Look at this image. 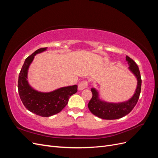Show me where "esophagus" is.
I'll list each match as a JSON object with an SVG mask.
<instances>
[{
    "label": "esophagus",
    "instance_id": "1",
    "mask_svg": "<svg viewBox=\"0 0 158 158\" xmlns=\"http://www.w3.org/2000/svg\"><path fill=\"white\" fill-rule=\"evenodd\" d=\"M88 87V82L87 81L85 80H83V81H81L80 82H79L78 85V88L79 90H83L84 89Z\"/></svg>",
    "mask_w": 158,
    "mask_h": 158
}]
</instances>
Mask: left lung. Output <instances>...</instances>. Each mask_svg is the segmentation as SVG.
<instances>
[{
  "label": "left lung",
  "mask_w": 158,
  "mask_h": 158,
  "mask_svg": "<svg viewBox=\"0 0 158 158\" xmlns=\"http://www.w3.org/2000/svg\"><path fill=\"white\" fill-rule=\"evenodd\" d=\"M126 60L129 66V70L137 79V87L135 94L130 99L125 102L117 103H108L102 101L99 98L98 91L95 88H92L91 91L92 92V98L89 102L88 106L89 111L94 115L103 119L113 120L127 115L135 107L140 94L142 85L141 76L139 69L135 62L128 56H126Z\"/></svg>",
  "instance_id": "obj_1"
}]
</instances>
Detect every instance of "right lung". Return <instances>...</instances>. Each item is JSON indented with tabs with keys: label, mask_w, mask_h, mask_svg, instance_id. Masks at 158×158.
Segmentation results:
<instances>
[{
	"label": "right lung",
	"mask_w": 158,
	"mask_h": 158,
	"mask_svg": "<svg viewBox=\"0 0 158 158\" xmlns=\"http://www.w3.org/2000/svg\"><path fill=\"white\" fill-rule=\"evenodd\" d=\"M40 48L26 59L19 74L18 88L20 98L26 108L41 117H50L60 112L67 105L72 95L77 92V85L57 89L51 92H40L28 84L27 71L36 54L47 50Z\"/></svg>",
	"instance_id": "1"
}]
</instances>
